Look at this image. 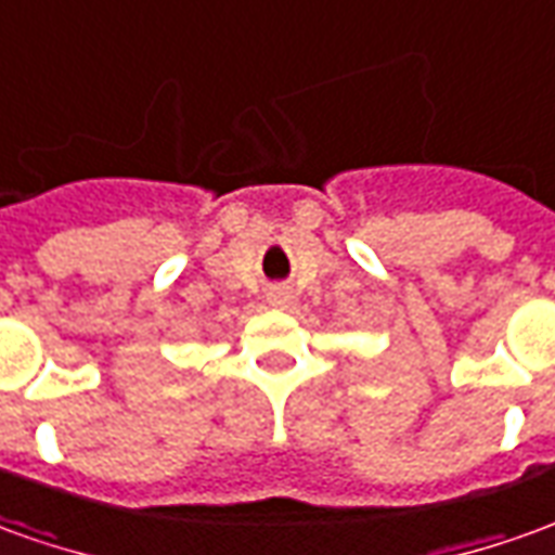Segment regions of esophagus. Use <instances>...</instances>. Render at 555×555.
<instances>
[{"label":"esophagus","mask_w":555,"mask_h":555,"mask_svg":"<svg viewBox=\"0 0 555 555\" xmlns=\"http://www.w3.org/2000/svg\"><path fill=\"white\" fill-rule=\"evenodd\" d=\"M267 304L273 306V309H282V306L288 304V291H270L267 294Z\"/></svg>","instance_id":"obj_1"}]
</instances>
